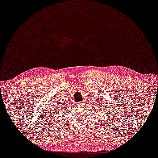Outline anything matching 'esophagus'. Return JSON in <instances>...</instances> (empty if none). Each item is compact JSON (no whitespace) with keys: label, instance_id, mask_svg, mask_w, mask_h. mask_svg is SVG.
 I'll return each instance as SVG.
<instances>
[{"label":"esophagus","instance_id":"1","mask_svg":"<svg viewBox=\"0 0 158 158\" xmlns=\"http://www.w3.org/2000/svg\"><path fill=\"white\" fill-rule=\"evenodd\" d=\"M82 105H83V104H82L81 102H78V103H77V107H81Z\"/></svg>","mask_w":158,"mask_h":158}]
</instances>
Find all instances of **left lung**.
Masks as SVG:
<instances>
[{
    "instance_id": "1",
    "label": "left lung",
    "mask_w": 158,
    "mask_h": 158,
    "mask_svg": "<svg viewBox=\"0 0 158 158\" xmlns=\"http://www.w3.org/2000/svg\"><path fill=\"white\" fill-rule=\"evenodd\" d=\"M99 103V102H98ZM96 109H97V108H96ZM98 109L101 110V115H103V118H106V120H110V118H111V116H113V114L111 113V110H109V108H108L107 109V110H104V111H103V110L101 109V106H98ZM99 109H98V111H99ZM96 111H97V109H96ZM111 113L112 114L111 115H110V113Z\"/></svg>"
}]
</instances>
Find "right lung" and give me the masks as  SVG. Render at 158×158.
<instances>
[{"label": "right lung", "instance_id": "right-lung-1", "mask_svg": "<svg viewBox=\"0 0 158 158\" xmlns=\"http://www.w3.org/2000/svg\"><path fill=\"white\" fill-rule=\"evenodd\" d=\"M61 105L60 104H58V105H55V106L53 107V109L52 108V110H49L50 112H49V116H50L52 117L53 118H55V119H57V118L58 117V115H60V112L61 111ZM52 111L51 112V111ZM52 116H51V115Z\"/></svg>", "mask_w": 158, "mask_h": 158}]
</instances>
